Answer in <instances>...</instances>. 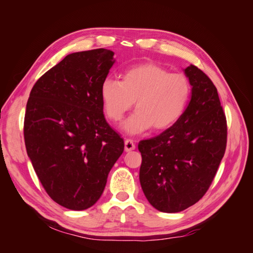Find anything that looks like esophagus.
<instances>
[{
	"mask_svg": "<svg viewBox=\"0 0 253 253\" xmlns=\"http://www.w3.org/2000/svg\"><path fill=\"white\" fill-rule=\"evenodd\" d=\"M135 143H134V141L133 140H131V139H126V141H125V151L126 152H129V151H132V150H135Z\"/></svg>",
	"mask_w": 253,
	"mask_h": 253,
	"instance_id": "esophagus-1",
	"label": "esophagus"
}]
</instances>
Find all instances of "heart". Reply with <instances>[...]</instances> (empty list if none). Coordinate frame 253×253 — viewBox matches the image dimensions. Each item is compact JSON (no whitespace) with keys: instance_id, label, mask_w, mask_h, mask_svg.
<instances>
[{"instance_id":"obj_1","label":"heart","mask_w":253,"mask_h":253,"mask_svg":"<svg viewBox=\"0 0 253 253\" xmlns=\"http://www.w3.org/2000/svg\"><path fill=\"white\" fill-rule=\"evenodd\" d=\"M191 93L186 75L170 73L152 62L128 67L121 81L105 78L100 85L104 112L113 121H120L135 101L137 110L124 124V129L131 135L152 126L160 131L174 126L186 112Z\"/></svg>"}]
</instances>
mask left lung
Masks as SVG:
<instances>
[{
    "label": "left lung",
    "mask_w": 253,
    "mask_h": 253,
    "mask_svg": "<svg viewBox=\"0 0 253 253\" xmlns=\"http://www.w3.org/2000/svg\"><path fill=\"white\" fill-rule=\"evenodd\" d=\"M185 74L192 95L182 117L138 144L143 193L155 209L167 213L185 210L206 194L227 144V120L215 85L192 64Z\"/></svg>",
    "instance_id": "left-lung-1"
}]
</instances>
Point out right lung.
Returning <instances> with one entry per match:
<instances>
[{"label":"right lung","instance_id":"1","mask_svg":"<svg viewBox=\"0 0 253 253\" xmlns=\"http://www.w3.org/2000/svg\"><path fill=\"white\" fill-rule=\"evenodd\" d=\"M115 62L105 48L74 52L39 78L24 118L27 155L52 201L71 210L96 204L125 149L106 122L100 85Z\"/></svg>","mask_w":253,"mask_h":253}]
</instances>
